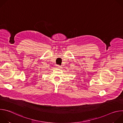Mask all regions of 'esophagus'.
Listing matches in <instances>:
<instances>
[{
  "mask_svg": "<svg viewBox=\"0 0 123 123\" xmlns=\"http://www.w3.org/2000/svg\"><path fill=\"white\" fill-rule=\"evenodd\" d=\"M56 68H61V67L59 66V65H56Z\"/></svg>",
  "mask_w": 123,
  "mask_h": 123,
  "instance_id": "obj_1",
  "label": "esophagus"
}]
</instances>
